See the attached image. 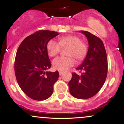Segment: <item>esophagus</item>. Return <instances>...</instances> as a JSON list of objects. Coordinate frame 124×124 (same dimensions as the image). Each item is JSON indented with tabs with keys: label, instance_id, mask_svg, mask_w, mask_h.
<instances>
[{
	"label": "esophagus",
	"instance_id": "esophagus-1",
	"mask_svg": "<svg viewBox=\"0 0 124 124\" xmlns=\"http://www.w3.org/2000/svg\"><path fill=\"white\" fill-rule=\"evenodd\" d=\"M63 73V72H62V71H59V75H60V76H61V75H62V74Z\"/></svg>",
	"mask_w": 124,
	"mask_h": 124
}]
</instances>
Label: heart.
<instances>
[{
  "label": "heart",
  "mask_w": 124,
  "mask_h": 124,
  "mask_svg": "<svg viewBox=\"0 0 124 124\" xmlns=\"http://www.w3.org/2000/svg\"><path fill=\"white\" fill-rule=\"evenodd\" d=\"M68 48L66 54L67 56H62L54 59L52 66L54 69L64 71L73 66L76 61L83 60L87 52V46L79 37L69 35L59 38L58 42L55 39H50L46 45L48 55L54 57L61 52V49Z\"/></svg>",
  "instance_id": "b5f03b06"
}]
</instances>
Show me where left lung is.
Wrapping results in <instances>:
<instances>
[{"mask_svg": "<svg viewBox=\"0 0 124 124\" xmlns=\"http://www.w3.org/2000/svg\"><path fill=\"white\" fill-rule=\"evenodd\" d=\"M89 43V49L83 63L76 68L80 75L72 73L69 92L79 99H87L96 95L103 87L108 70L107 56L100 38L86 31H81Z\"/></svg>", "mask_w": 124, "mask_h": 124, "instance_id": "left-lung-1", "label": "left lung"}]
</instances>
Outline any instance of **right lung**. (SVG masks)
<instances>
[{"label":"right lung","instance_id":"right-lung-1","mask_svg":"<svg viewBox=\"0 0 124 124\" xmlns=\"http://www.w3.org/2000/svg\"><path fill=\"white\" fill-rule=\"evenodd\" d=\"M58 35V32L53 31H38L25 38L17 51L16 78L23 92L34 100L48 99L59 78L58 71L46 72L51 66L46 45Z\"/></svg>","mask_w":124,"mask_h":124}]
</instances>
